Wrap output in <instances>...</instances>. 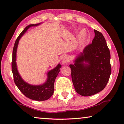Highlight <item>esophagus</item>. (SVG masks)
Listing matches in <instances>:
<instances>
[{
  "label": "esophagus",
  "mask_w": 124,
  "mask_h": 124,
  "mask_svg": "<svg viewBox=\"0 0 124 124\" xmlns=\"http://www.w3.org/2000/svg\"><path fill=\"white\" fill-rule=\"evenodd\" d=\"M70 61V57L68 56H64L62 58V63H67Z\"/></svg>",
  "instance_id": "1"
}]
</instances>
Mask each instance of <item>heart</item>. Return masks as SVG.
I'll return each instance as SVG.
<instances>
[{
    "mask_svg": "<svg viewBox=\"0 0 124 124\" xmlns=\"http://www.w3.org/2000/svg\"><path fill=\"white\" fill-rule=\"evenodd\" d=\"M86 34L84 31H81L79 33L78 35L79 40L80 43H83L84 41H85L86 39Z\"/></svg>",
    "mask_w": 124,
    "mask_h": 124,
    "instance_id": "obj_1",
    "label": "heart"
}]
</instances>
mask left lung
Instances as JSON below:
<instances>
[{
    "instance_id": "8db88e82",
    "label": "left lung",
    "mask_w": 124,
    "mask_h": 124,
    "mask_svg": "<svg viewBox=\"0 0 124 124\" xmlns=\"http://www.w3.org/2000/svg\"><path fill=\"white\" fill-rule=\"evenodd\" d=\"M92 43L86 46L70 64L75 91L83 96H90L104 89L111 74L110 54L104 37L96 30Z\"/></svg>"
}]
</instances>
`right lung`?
Masks as SVG:
<instances>
[{
  "instance_id": "add662e5",
  "label": "right lung",
  "mask_w": 124,
  "mask_h": 124,
  "mask_svg": "<svg viewBox=\"0 0 124 124\" xmlns=\"http://www.w3.org/2000/svg\"><path fill=\"white\" fill-rule=\"evenodd\" d=\"M40 24L38 23L35 24H30L27 26L24 30L21 33L19 36L17 37L15 43L13 52H12V60L11 63L12 72L13 74L14 82L17 87L20 90V91L28 98L35 101H45L51 97L54 93V83L56 78L57 77L58 73L60 71V68L61 65L58 64L53 70H50L47 73V80L43 84L40 85H32L26 82L22 79L17 70L16 62V51L18 42L21 38L26 32L29 27L32 26H36Z\"/></svg>"
}]
</instances>
